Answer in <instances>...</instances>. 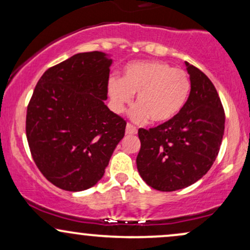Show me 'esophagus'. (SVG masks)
I'll list each match as a JSON object with an SVG mask.
<instances>
[{
	"label": "esophagus",
	"instance_id": "34e87169",
	"mask_svg": "<svg viewBox=\"0 0 250 250\" xmlns=\"http://www.w3.org/2000/svg\"><path fill=\"white\" fill-rule=\"evenodd\" d=\"M137 133L136 127H134L130 123H127V127H125V134L127 135H135Z\"/></svg>",
	"mask_w": 250,
	"mask_h": 250
}]
</instances>
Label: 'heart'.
Returning <instances> with one entry per match:
<instances>
[{
    "mask_svg": "<svg viewBox=\"0 0 250 250\" xmlns=\"http://www.w3.org/2000/svg\"><path fill=\"white\" fill-rule=\"evenodd\" d=\"M137 93L130 119L145 123L171 121L182 110L190 94V80L182 69L159 61H140L125 65L122 79L110 77L108 95L115 113H122L133 102Z\"/></svg>",
    "mask_w": 250,
    "mask_h": 250,
    "instance_id": "1",
    "label": "heart"
}]
</instances>
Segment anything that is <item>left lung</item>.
Returning a JSON list of instances; mask_svg holds the SVG:
<instances>
[{
	"mask_svg": "<svg viewBox=\"0 0 250 250\" xmlns=\"http://www.w3.org/2000/svg\"><path fill=\"white\" fill-rule=\"evenodd\" d=\"M186 63L190 94L171 121L139 129L137 170L151 188L174 191L202 179L219 154L225 134V111L210 80Z\"/></svg>",
	"mask_w": 250,
	"mask_h": 250,
	"instance_id": "1",
	"label": "left lung"
}]
</instances>
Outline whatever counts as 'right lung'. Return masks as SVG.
Here are the masks:
<instances>
[{"instance_id":"add662e5","label":"right lung","mask_w":250,"mask_h":250,"mask_svg":"<svg viewBox=\"0 0 250 250\" xmlns=\"http://www.w3.org/2000/svg\"><path fill=\"white\" fill-rule=\"evenodd\" d=\"M111 63L102 51L76 54L43 74L28 104L31 156L63 190L95 186L125 136L127 123L104 103Z\"/></svg>"}]
</instances>
